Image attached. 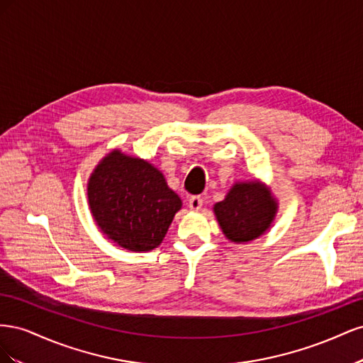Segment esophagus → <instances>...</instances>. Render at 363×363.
<instances>
[{"label":"esophagus","mask_w":363,"mask_h":363,"mask_svg":"<svg viewBox=\"0 0 363 363\" xmlns=\"http://www.w3.org/2000/svg\"><path fill=\"white\" fill-rule=\"evenodd\" d=\"M203 206V196L201 195H192L189 199V208L191 211H200Z\"/></svg>","instance_id":"esophagus-1"}]
</instances>
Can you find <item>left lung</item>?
Segmentation results:
<instances>
[{
	"instance_id": "8db88e82",
	"label": "left lung",
	"mask_w": 363,
	"mask_h": 363,
	"mask_svg": "<svg viewBox=\"0 0 363 363\" xmlns=\"http://www.w3.org/2000/svg\"><path fill=\"white\" fill-rule=\"evenodd\" d=\"M213 211L230 240L248 242L265 233L276 216L277 204L260 183L251 182L235 184Z\"/></svg>"
}]
</instances>
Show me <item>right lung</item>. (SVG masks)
Wrapping results in <instances>:
<instances>
[{"instance_id": "right-lung-1", "label": "right lung", "mask_w": 363, "mask_h": 363, "mask_svg": "<svg viewBox=\"0 0 363 363\" xmlns=\"http://www.w3.org/2000/svg\"><path fill=\"white\" fill-rule=\"evenodd\" d=\"M87 199L101 232L130 251L160 245L182 207L159 169L119 151H112L95 168Z\"/></svg>"}]
</instances>
